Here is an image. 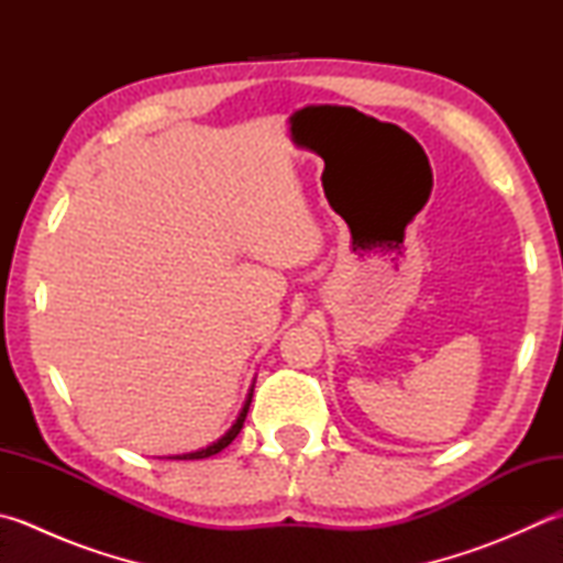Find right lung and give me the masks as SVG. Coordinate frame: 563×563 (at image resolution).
I'll return each mask as SVG.
<instances>
[{
  "label": "right lung",
  "mask_w": 563,
  "mask_h": 563,
  "mask_svg": "<svg viewBox=\"0 0 563 563\" xmlns=\"http://www.w3.org/2000/svg\"><path fill=\"white\" fill-rule=\"evenodd\" d=\"M252 391H254V385H252V387H250V391H247V399H245V405H242V409H240V413H238L235 423H232V427H230L225 433H222V437H220L218 441H213V443H210V446H206V449H198V451H190V453L166 455V459H176V461H198V459H208V455H216V453H220V451L225 449V446H230V443L235 441V437L240 433L242 423H245V417H247L250 405H252Z\"/></svg>",
  "instance_id": "add662e5"
}]
</instances>
